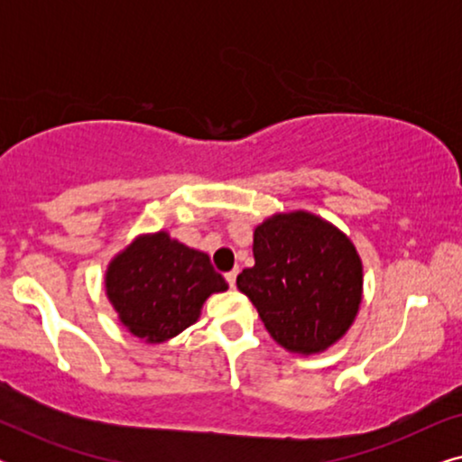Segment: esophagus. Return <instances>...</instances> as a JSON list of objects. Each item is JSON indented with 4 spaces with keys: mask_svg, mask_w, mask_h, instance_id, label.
I'll return each instance as SVG.
<instances>
[{
    "mask_svg": "<svg viewBox=\"0 0 462 462\" xmlns=\"http://www.w3.org/2000/svg\"><path fill=\"white\" fill-rule=\"evenodd\" d=\"M236 277H237V269H233V271H229V273H225V280H226V283H229L231 288L236 286Z\"/></svg>",
    "mask_w": 462,
    "mask_h": 462,
    "instance_id": "1",
    "label": "esophagus"
}]
</instances>
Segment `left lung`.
I'll return each mask as SVG.
<instances>
[{
  "mask_svg": "<svg viewBox=\"0 0 462 462\" xmlns=\"http://www.w3.org/2000/svg\"><path fill=\"white\" fill-rule=\"evenodd\" d=\"M254 267L237 288L271 337L299 353L324 351L362 302V261L349 237L307 212L277 214L254 231Z\"/></svg>",
  "mask_w": 462,
  "mask_h": 462,
  "instance_id": "8db88e82",
  "label": "left lung"
}]
</instances>
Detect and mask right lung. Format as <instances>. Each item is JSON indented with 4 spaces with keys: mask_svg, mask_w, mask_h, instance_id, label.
<instances>
[{
    "mask_svg": "<svg viewBox=\"0 0 462 462\" xmlns=\"http://www.w3.org/2000/svg\"><path fill=\"white\" fill-rule=\"evenodd\" d=\"M226 290L225 277L204 252L168 233L136 239L106 271V294L124 326L147 343H163L199 318L212 292Z\"/></svg>",
    "mask_w": 462,
    "mask_h": 462,
    "instance_id": "1",
    "label": "right lung"
}]
</instances>
